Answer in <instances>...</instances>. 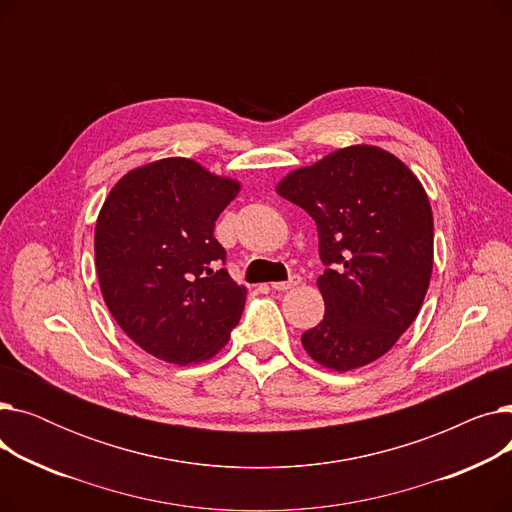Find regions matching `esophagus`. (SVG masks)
Returning <instances> with one entry per match:
<instances>
[{
  "label": "esophagus",
  "mask_w": 512,
  "mask_h": 512,
  "mask_svg": "<svg viewBox=\"0 0 512 512\" xmlns=\"http://www.w3.org/2000/svg\"><path fill=\"white\" fill-rule=\"evenodd\" d=\"M297 284H301V276H290V280H286V282H272V288L278 292H284V290L294 288Z\"/></svg>",
  "instance_id": "34e87169"
}]
</instances>
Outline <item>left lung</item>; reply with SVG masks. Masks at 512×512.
Here are the masks:
<instances>
[{"label": "left lung", "mask_w": 512, "mask_h": 512, "mask_svg": "<svg viewBox=\"0 0 512 512\" xmlns=\"http://www.w3.org/2000/svg\"><path fill=\"white\" fill-rule=\"evenodd\" d=\"M276 193L317 224L326 315L301 336L344 373L386 355L413 324L432 280L434 213L419 178L390 151L351 145L286 174Z\"/></svg>", "instance_id": "1"}]
</instances>
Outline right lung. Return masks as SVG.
Segmentation results:
<instances>
[{
	"label": "right lung",
	"instance_id": "add662e5",
	"mask_svg": "<svg viewBox=\"0 0 512 512\" xmlns=\"http://www.w3.org/2000/svg\"><path fill=\"white\" fill-rule=\"evenodd\" d=\"M240 182L188 157H164L124 174L95 224L103 301L145 353L174 365L205 363L230 340L247 288L218 265L215 220Z\"/></svg>",
	"mask_w": 512,
	"mask_h": 512
}]
</instances>
